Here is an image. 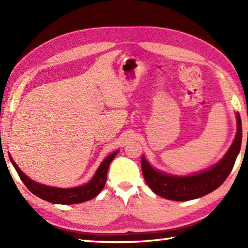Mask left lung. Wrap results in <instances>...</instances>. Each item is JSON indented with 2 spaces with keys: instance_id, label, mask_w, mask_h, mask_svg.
<instances>
[{
  "instance_id": "obj_1",
  "label": "left lung",
  "mask_w": 248,
  "mask_h": 248,
  "mask_svg": "<svg viewBox=\"0 0 248 248\" xmlns=\"http://www.w3.org/2000/svg\"><path fill=\"white\" fill-rule=\"evenodd\" d=\"M236 121L237 131L228 152L217 164L199 173L187 176L163 173L151 166L143 155L141 158V167L148 186L156 195L175 201L200 198L219 188L230 175L241 150L242 121L238 112H236Z\"/></svg>"
}]
</instances>
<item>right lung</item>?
<instances>
[{
    "label": "right lung",
    "mask_w": 248,
    "mask_h": 248,
    "mask_svg": "<svg viewBox=\"0 0 248 248\" xmlns=\"http://www.w3.org/2000/svg\"><path fill=\"white\" fill-rule=\"evenodd\" d=\"M118 152L119 150H117L114 153L109 154L108 156L100 163L97 170L95 171L93 178H92L89 183L73 188L51 187L47 186V185L33 182L32 179L29 178L27 175H25L23 171L20 170V169L14 162V159L12 158L10 154H8V156H10V161L15 167V170L17 171L20 179H22V182L33 195H36L37 197H39V198L51 203L74 204L93 199L102 191L105 184H106L109 164H110L111 161L114 159V157Z\"/></svg>",
    "instance_id": "add662e5"
}]
</instances>
